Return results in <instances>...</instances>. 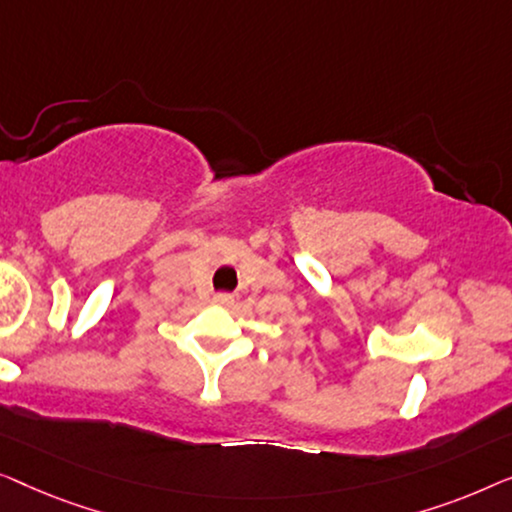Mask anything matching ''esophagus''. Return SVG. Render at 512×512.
Here are the masks:
<instances>
[{
	"instance_id": "1",
	"label": "esophagus",
	"mask_w": 512,
	"mask_h": 512,
	"mask_svg": "<svg viewBox=\"0 0 512 512\" xmlns=\"http://www.w3.org/2000/svg\"><path fill=\"white\" fill-rule=\"evenodd\" d=\"M213 301H215V304H220V306H229V304H232V301H234V297H232V294L220 292V294H215Z\"/></svg>"
}]
</instances>
